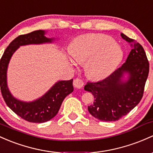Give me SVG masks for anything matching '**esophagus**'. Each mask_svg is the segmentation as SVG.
I'll use <instances>...</instances> for the list:
<instances>
[{
    "mask_svg": "<svg viewBox=\"0 0 153 153\" xmlns=\"http://www.w3.org/2000/svg\"><path fill=\"white\" fill-rule=\"evenodd\" d=\"M73 84H74V86L76 88H82L84 85V82L82 80L80 79L79 78L75 79L74 80Z\"/></svg>",
    "mask_w": 153,
    "mask_h": 153,
    "instance_id": "1",
    "label": "esophagus"
}]
</instances>
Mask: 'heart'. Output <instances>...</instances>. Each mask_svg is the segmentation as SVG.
Returning <instances> with one entry per match:
<instances>
[{
	"label": "heart",
	"mask_w": 153,
	"mask_h": 153,
	"mask_svg": "<svg viewBox=\"0 0 153 153\" xmlns=\"http://www.w3.org/2000/svg\"><path fill=\"white\" fill-rule=\"evenodd\" d=\"M72 58L85 64L87 74L95 79L109 76L123 58V51L112 38L90 33L77 38L69 47Z\"/></svg>",
	"instance_id": "obj_1"
}]
</instances>
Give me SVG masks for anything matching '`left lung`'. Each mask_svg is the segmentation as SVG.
Instances as JSON below:
<instances>
[{
  "instance_id": "obj_1",
  "label": "left lung",
  "mask_w": 153,
  "mask_h": 153,
  "mask_svg": "<svg viewBox=\"0 0 153 153\" xmlns=\"http://www.w3.org/2000/svg\"><path fill=\"white\" fill-rule=\"evenodd\" d=\"M120 35L131 47L126 63L107 78L85 86L94 96L88 111L101 121L118 120L138 105L148 77L149 62L142 46L125 34Z\"/></svg>"
}]
</instances>
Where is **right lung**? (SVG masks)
<instances>
[{
    "instance_id": "add662e5",
    "label": "right lung",
    "mask_w": 153,
    "mask_h": 153,
    "mask_svg": "<svg viewBox=\"0 0 153 153\" xmlns=\"http://www.w3.org/2000/svg\"><path fill=\"white\" fill-rule=\"evenodd\" d=\"M46 31L35 30L12 41L1 59V90L7 106L18 116L30 123H44L58 112L62 102L74 90L73 79L57 82L45 94L33 101H22L12 96L7 85V69L13 54L20 46L52 43L54 39L45 36Z\"/></svg>"
}]
</instances>
